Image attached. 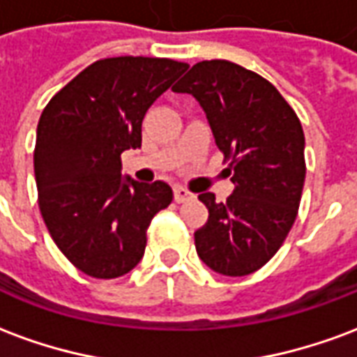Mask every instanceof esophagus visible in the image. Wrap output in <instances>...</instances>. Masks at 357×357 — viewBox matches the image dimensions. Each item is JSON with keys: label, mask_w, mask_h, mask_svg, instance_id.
Instances as JSON below:
<instances>
[{"label": "esophagus", "mask_w": 357, "mask_h": 357, "mask_svg": "<svg viewBox=\"0 0 357 357\" xmlns=\"http://www.w3.org/2000/svg\"><path fill=\"white\" fill-rule=\"evenodd\" d=\"M193 197V193L189 191V189H185V187H174V201L176 202H185L189 201Z\"/></svg>", "instance_id": "esophagus-1"}]
</instances>
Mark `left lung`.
Returning a JSON list of instances; mask_svg holds the SVG:
<instances>
[{
  "instance_id": "1",
  "label": "left lung",
  "mask_w": 357,
  "mask_h": 357,
  "mask_svg": "<svg viewBox=\"0 0 357 357\" xmlns=\"http://www.w3.org/2000/svg\"><path fill=\"white\" fill-rule=\"evenodd\" d=\"M174 91L201 102L235 183L225 202L199 195L208 220L195 231L197 255L222 275L255 273L275 256L298 214L302 124L273 84L222 59L197 63Z\"/></svg>"
}]
</instances>
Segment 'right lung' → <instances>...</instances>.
<instances>
[{"label":"right lung","mask_w":357,"mask_h":357,"mask_svg":"<svg viewBox=\"0 0 357 357\" xmlns=\"http://www.w3.org/2000/svg\"><path fill=\"white\" fill-rule=\"evenodd\" d=\"M187 68L172 59H101L43 109L34 149L38 204L51 239L86 275L132 271L151 220L172 202L164 181H124L120 155L141 147L149 107Z\"/></svg>","instance_id":"right-lung-1"}]
</instances>
